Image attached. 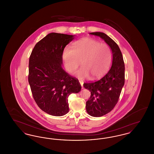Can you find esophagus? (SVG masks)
Wrapping results in <instances>:
<instances>
[{
	"instance_id": "esophagus-1",
	"label": "esophagus",
	"mask_w": 154,
	"mask_h": 154,
	"mask_svg": "<svg viewBox=\"0 0 154 154\" xmlns=\"http://www.w3.org/2000/svg\"><path fill=\"white\" fill-rule=\"evenodd\" d=\"M79 82H80V85H81V87H82H82H83V84H84L83 81L81 80H79Z\"/></svg>"
}]
</instances>
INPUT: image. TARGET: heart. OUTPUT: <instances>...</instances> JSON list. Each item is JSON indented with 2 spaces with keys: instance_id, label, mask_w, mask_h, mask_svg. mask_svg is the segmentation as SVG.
I'll return each instance as SVG.
<instances>
[{
  "instance_id": "1",
  "label": "heart",
  "mask_w": 154,
  "mask_h": 154,
  "mask_svg": "<svg viewBox=\"0 0 154 154\" xmlns=\"http://www.w3.org/2000/svg\"><path fill=\"white\" fill-rule=\"evenodd\" d=\"M66 70L73 73L81 65L82 66L75 75L81 79L88 78L97 80L109 71L112 59L110 47L94 39L85 37L75 42L72 49L66 47L62 54Z\"/></svg>"
}]
</instances>
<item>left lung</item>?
I'll list each match as a JSON object with an SVG mask.
<instances>
[{"label": "left lung", "instance_id": "left-lung-1", "mask_svg": "<svg viewBox=\"0 0 154 154\" xmlns=\"http://www.w3.org/2000/svg\"><path fill=\"white\" fill-rule=\"evenodd\" d=\"M90 35L101 37L110 46L112 53V66L103 78L95 82L84 84L91 92L86 102L88 114L94 117L106 115L117 104L125 84V64L122 54L117 44L102 32H92Z\"/></svg>", "mask_w": 154, "mask_h": 154}]
</instances>
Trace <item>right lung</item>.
I'll list each match as a JSON object with an SVG mask.
<instances>
[{
    "label": "right lung",
    "mask_w": 154,
    "mask_h": 154,
    "mask_svg": "<svg viewBox=\"0 0 154 154\" xmlns=\"http://www.w3.org/2000/svg\"><path fill=\"white\" fill-rule=\"evenodd\" d=\"M73 35L51 33L35 45L30 56L28 81L37 106L53 116H62L69 110L68 97L77 94L79 80L63 69L62 54Z\"/></svg>",
    "instance_id": "add662e5"
}]
</instances>
